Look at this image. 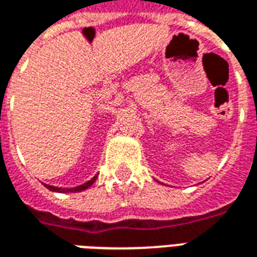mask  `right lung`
I'll list each match as a JSON object with an SVG mask.
<instances>
[{"label":"right lung","mask_w":257,"mask_h":257,"mask_svg":"<svg viewBox=\"0 0 257 257\" xmlns=\"http://www.w3.org/2000/svg\"><path fill=\"white\" fill-rule=\"evenodd\" d=\"M96 178H97V175L93 176L90 180H88L86 183L81 184V186H77V187H71V189H62V187H55V186H49V184H45V187H47L48 190H51V191H55V193H79V191L88 189V187H90L92 184L95 183Z\"/></svg>","instance_id":"1"}]
</instances>
